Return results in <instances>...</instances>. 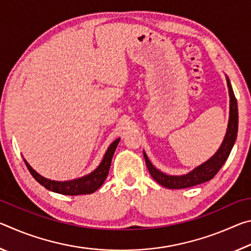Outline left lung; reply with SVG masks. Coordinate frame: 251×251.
<instances>
[{
  "mask_svg": "<svg viewBox=\"0 0 251 251\" xmlns=\"http://www.w3.org/2000/svg\"><path fill=\"white\" fill-rule=\"evenodd\" d=\"M227 85L229 91V97H230V104H229V121H228V127L226 135L222 143V145L216 151V154L210 157L209 159L206 160L205 163L199 165L192 172H189L186 175L181 176H172L166 175L159 169H157L154 165L151 163L148 159L147 155L144 151V157H145V161L147 165L148 171L151 177L158 182L159 185L166 187L169 189H181V188H188V187H193L202 182L208 181L215 177L216 174L219 172V169L223 167L225 161L227 160L229 154L233 147V144L236 142L237 138V131H238V106H237V100L233 94L230 80L228 77Z\"/></svg>",
  "mask_w": 251,
  "mask_h": 251,
  "instance_id": "8db88e82",
  "label": "left lung"
}]
</instances>
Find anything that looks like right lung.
<instances>
[{
  "label": "right lung",
  "instance_id": "add662e5",
  "mask_svg": "<svg viewBox=\"0 0 251 251\" xmlns=\"http://www.w3.org/2000/svg\"><path fill=\"white\" fill-rule=\"evenodd\" d=\"M118 143H120V138H117L116 141H114L110 144L107 151L105 152L103 160H101V163L99 165V167H97L94 172H92L91 174H88V175L84 177L69 181H56L48 179V178L41 176L39 173L34 171L25 159L24 163L26 165L29 173L32 174V176L35 178V180L37 182H40L42 186H44L46 189L50 190V192L62 195H69V196L92 194L96 192V190L103 185L106 178H107L110 164H112L113 155L114 152H115Z\"/></svg>",
  "mask_w": 251,
  "mask_h": 251
}]
</instances>
